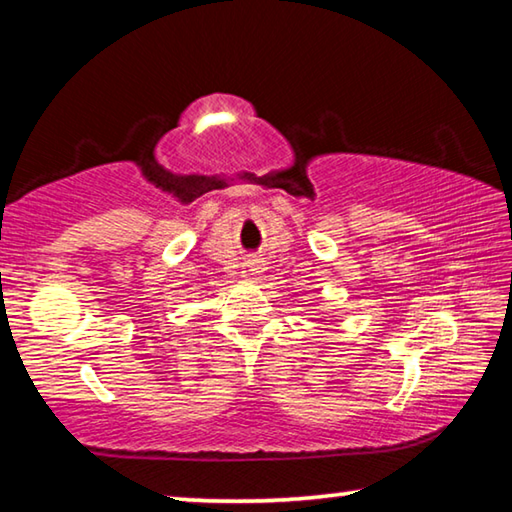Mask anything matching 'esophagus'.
<instances>
[{
    "label": "esophagus",
    "instance_id": "34e87169",
    "mask_svg": "<svg viewBox=\"0 0 512 512\" xmlns=\"http://www.w3.org/2000/svg\"><path fill=\"white\" fill-rule=\"evenodd\" d=\"M262 273H264V264L259 262V259H246L244 266H241V277L248 282L262 280Z\"/></svg>",
    "mask_w": 512,
    "mask_h": 512
}]
</instances>
